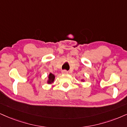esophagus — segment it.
I'll return each instance as SVG.
<instances>
[{
	"label": "esophagus",
	"instance_id": "obj_1",
	"mask_svg": "<svg viewBox=\"0 0 127 127\" xmlns=\"http://www.w3.org/2000/svg\"><path fill=\"white\" fill-rule=\"evenodd\" d=\"M62 73H63V74H66V73H68V71H66V70H63V71H62Z\"/></svg>",
	"mask_w": 127,
	"mask_h": 127
}]
</instances>
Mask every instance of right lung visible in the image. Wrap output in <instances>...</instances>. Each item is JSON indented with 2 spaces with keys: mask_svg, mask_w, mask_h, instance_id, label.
<instances>
[{
  "mask_svg": "<svg viewBox=\"0 0 127 127\" xmlns=\"http://www.w3.org/2000/svg\"><path fill=\"white\" fill-rule=\"evenodd\" d=\"M49 80L48 81V84H51L52 82H53L54 81V79H55V76L54 75H53L52 73H49Z\"/></svg>",
  "mask_w": 127,
  "mask_h": 127,
  "instance_id": "add662e5",
  "label": "right lung"
}]
</instances>
